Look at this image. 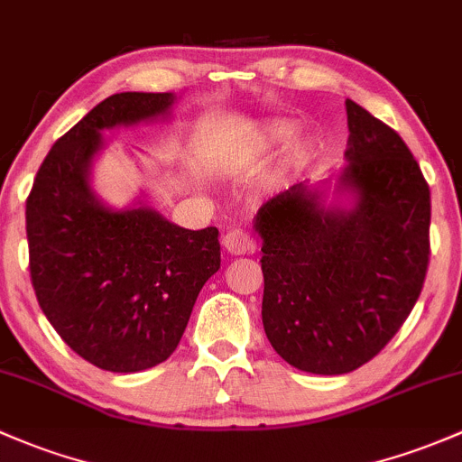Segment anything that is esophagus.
I'll list each match as a JSON object with an SVG mask.
<instances>
[{"instance_id": "obj_1", "label": "esophagus", "mask_w": 462, "mask_h": 462, "mask_svg": "<svg viewBox=\"0 0 462 462\" xmlns=\"http://www.w3.org/2000/svg\"><path fill=\"white\" fill-rule=\"evenodd\" d=\"M223 245L230 254H247V252H254L256 250V241L250 232L244 230V227H235V230L227 232L223 236Z\"/></svg>"}]
</instances>
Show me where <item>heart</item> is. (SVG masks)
Listing matches in <instances>:
<instances>
[{
  "mask_svg": "<svg viewBox=\"0 0 462 462\" xmlns=\"http://www.w3.org/2000/svg\"><path fill=\"white\" fill-rule=\"evenodd\" d=\"M288 134H290V128L285 124H270L268 128H263V133H261L259 145H263V148H272V145L283 143L285 139H288Z\"/></svg>",
  "mask_w": 462,
  "mask_h": 462,
  "instance_id": "1",
  "label": "heart"
}]
</instances>
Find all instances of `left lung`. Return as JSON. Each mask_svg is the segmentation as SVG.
I'll return each instance as SVG.
<instances>
[{
    "label": "left lung",
    "instance_id": "obj_1",
    "mask_svg": "<svg viewBox=\"0 0 462 462\" xmlns=\"http://www.w3.org/2000/svg\"><path fill=\"white\" fill-rule=\"evenodd\" d=\"M352 210H325L296 183L256 212L263 239V328L290 365L347 374L372 361L410 317L430 265L431 199L401 134L346 101Z\"/></svg>",
    "mask_w": 462,
    "mask_h": 462
}]
</instances>
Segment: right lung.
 Wrapping results in <instances>:
<instances>
[{
	"instance_id": "right-lung-1",
	"label": "right lung",
	"mask_w": 462,
	"mask_h": 462,
	"mask_svg": "<svg viewBox=\"0 0 462 462\" xmlns=\"http://www.w3.org/2000/svg\"><path fill=\"white\" fill-rule=\"evenodd\" d=\"M172 92H119L60 137L26 199L28 268L66 346L108 372L163 363L221 268L217 227L186 230L150 208L115 212L88 186L101 130L166 115Z\"/></svg>"
}]
</instances>
